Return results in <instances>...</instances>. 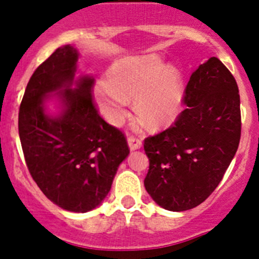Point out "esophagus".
<instances>
[{
  "label": "esophagus",
  "mask_w": 259,
  "mask_h": 259,
  "mask_svg": "<svg viewBox=\"0 0 259 259\" xmlns=\"http://www.w3.org/2000/svg\"><path fill=\"white\" fill-rule=\"evenodd\" d=\"M128 146H130V149L131 150H137L143 146V143H141V140H139V139L128 137Z\"/></svg>",
  "instance_id": "obj_1"
}]
</instances>
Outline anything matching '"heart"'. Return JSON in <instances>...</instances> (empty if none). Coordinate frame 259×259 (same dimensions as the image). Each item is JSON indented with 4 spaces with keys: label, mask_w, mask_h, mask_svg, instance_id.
I'll list each match as a JSON object with an SVG mask.
<instances>
[{
    "label": "heart",
    "mask_w": 259,
    "mask_h": 259,
    "mask_svg": "<svg viewBox=\"0 0 259 259\" xmlns=\"http://www.w3.org/2000/svg\"><path fill=\"white\" fill-rule=\"evenodd\" d=\"M184 79L179 68L155 54L130 57L107 71L106 81L93 91L98 111L111 124L122 122L128 98L145 127L162 130L179 118L184 104Z\"/></svg>",
    "instance_id": "b5f03b06"
}]
</instances>
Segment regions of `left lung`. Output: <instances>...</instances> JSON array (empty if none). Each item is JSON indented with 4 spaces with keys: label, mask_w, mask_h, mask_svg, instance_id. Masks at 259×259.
I'll list each match as a JSON object with an SVG mask.
<instances>
[{
    "label": "left lung",
    "mask_w": 259,
    "mask_h": 259,
    "mask_svg": "<svg viewBox=\"0 0 259 259\" xmlns=\"http://www.w3.org/2000/svg\"><path fill=\"white\" fill-rule=\"evenodd\" d=\"M187 109L172 127L148 137L146 192L170 211L193 209L218 187L237 152L241 135L240 95L228 68L211 57L185 88Z\"/></svg>",
    "instance_id": "left-lung-1"
}]
</instances>
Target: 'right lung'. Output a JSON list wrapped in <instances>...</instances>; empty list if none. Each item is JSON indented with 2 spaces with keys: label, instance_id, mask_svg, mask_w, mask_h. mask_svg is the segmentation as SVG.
<instances>
[{
  "label": "right lung",
  "instance_id": "obj_1",
  "mask_svg": "<svg viewBox=\"0 0 259 259\" xmlns=\"http://www.w3.org/2000/svg\"><path fill=\"white\" fill-rule=\"evenodd\" d=\"M79 52L63 45L27 84L19 137L32 178L61 209L87 212L106 198L119 164L130 154L122 132L92 101L91 75H77Z\"/></svg>",
  "mask_w": 259,
  "mask_h": 259
}]
</instances>
